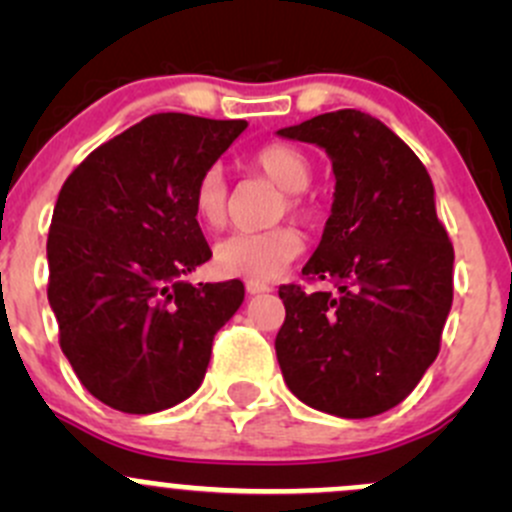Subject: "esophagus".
<instances>
[{
    "mask_svg": "<svg viewBox=\"0 0 512 512\" xmlns=\"http://www.w3.org/2000/svg\"><path fill=\"white\" fill-rule=\"evenodd\" d=\"M245 289L250 294H262V292H270V285H265V282H255V280H247L245 282Z\"/></svg>",
    "mask_w": 512,
    "mask_h": 512,
    "instance_id": "obj_1",
    "label": "esophagus"
}]
</instances>
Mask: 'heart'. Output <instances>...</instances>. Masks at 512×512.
Here are the masks:
<instances>
[{
  "label": "heart",
  "instance_id": "b5f03b06",
  "mask_svg": "<svg viewBox=\"0 0 512 512\" xmlns=\"http://www.w3.org/2000/svg\"><path fill=\"white\" fill-rule=\"evenodd\" d=\"M257 173L282 188L277 200L275 220L289 213L297 220L314 218V203L307 195L314 178L312 160L289 143H265L250 156ZM193 210L198 220L208 227H220L227 218V185L220 168L203 170L193 190ZM304 242L294 227L282 225L265 232H237L225 237L213 250L215 272L242 280H272L282 275L299 257Z\"/></svg>",
  "mask_w": 512,
  "mask_h": 512
}]
</instances>
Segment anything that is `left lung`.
Here are the masks:
<instances>
[{"instance_id": "8db88e82", "label": "left lung", "mask_w": 512, "mask_h": 512, "mask_svg": "<svg viewBox=\"0 0 512 512\" xmlns=\"http://www.w3.org/2000/svg\"><path fill=\"white\" fill-rule=\"evenodd\" d=\"M332 156L334 203L304 265L309 285H282L275 339L289 391L312 409L369 418L406 399L441 349L453 302V245L418 156L356 108L277 131Z\"/></svg>"}]
</instances>
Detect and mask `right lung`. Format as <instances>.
Returning a JSON list of instances; mask_svg holds the SVG:
<instances>
[{
	"instance_id": "obj_1",
	"label": "right lung",
	"mask_w": 512,
	"mask_h": 512,
	"mask_svg": "<svg viewBox=\"0 0 512 512\" xmlns=\"http://www.w3.org/2000/svg\"><path fill=\"white\" fill-rule=\"evenodd\" d=\"M245 121L153 113L89 153L61 185L51 218L49 304L81 384L123 414L188 399L242 282L180 277L213 257L193 190Z\"/></svg>"
}]
</instances>
